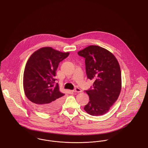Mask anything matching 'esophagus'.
<instances>
[{"mask_svg": "<svg viewBox=\"0 0 148 148\" xmlns=\"http://www.w3.org/2000/svg\"><path fill=\"white\" fill-rule=\"evenodd\" d=\"M73 92L74 93H80V92H82V90H81L80 88H75V89L73 90Z\"/></svg>", "mask_w": 148, "mask_h": 148, "instance_id": "esophagus-1", "label": "esophagus"}]
</instances>
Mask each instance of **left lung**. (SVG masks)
<instances>
[{"mask_svg": "<svg viewBox=\"0 0 148 148\" xmlns=\"http://www.w3.org/2000/svg\"><path fill=\"white\" fill-rule=\"evenodd\" d=\"M85 59L87 77L93 80L92 89L85 91L89 102L85 111L93 116L107 113L118 99L121 89L119 62L114 54L98 46L91 45L78 52Z\"/></svg>", "mask_w": 148, "mask_h": 148, "instance_id": "1", "label": "left lung"}]
</instances>
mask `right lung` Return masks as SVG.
Masks as SVG:
<instances>
[{"label": "right lung", "mask_w": 148, "mask_h": 148, "mask_svg": "<svg viewBox=\"0 0 148 148\" xmlns=\"http://www.w3.org/2000/svg\"><path fill=\"white\" fill-rule=\"evenodd\" d=\"M69 53H62L50 47L40 48L31 55L24 72L23 86L25 95L38 110L45 113L58 110L64 94L54 84L59 63Z\"/></svg>", "instance_id": "obj_1"}]
</instances>
